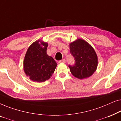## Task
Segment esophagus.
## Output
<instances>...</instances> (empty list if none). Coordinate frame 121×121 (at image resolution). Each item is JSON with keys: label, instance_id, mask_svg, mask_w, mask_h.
Returning a JSON list of instances; mask_svg holds the SVG:
<instances>
[{"label": "esophagus", "instance_id": "esophagus-1", "mask_svg": "<svg viewBox=\"0 0 121 121\" xmlns=\"http://www.w3.org/2000/svg\"><path fill=\"white\" fill-rule=\"evenodd\" d=\"M65 62H66L65 59H62V60H61L59 61L58 63H65Z\"/></svg>", "mask_w": 121, "mask_h": 121}]
</instances>
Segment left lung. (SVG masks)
Wrapping results in <instances>:
<instances>
[{"instance_id": "obj_1", "label": "left lung", "mask_w": 121, "mask_h": 121, "mask_svg": "<svg viewBox=\"0 0 121 121\" xmlns=\"http://www.w3.org/2000/svg\"><path fill=\"white\" fill-rule=\"evenodd\" d=\"M70 52L75 63L69 65L72 75L79 79L90 77L96 70L98 58L93 47L84 39H78L69 44Z\"/></svg>"}]
</instances>
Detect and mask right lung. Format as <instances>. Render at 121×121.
I'll return each mask as SVG.
<instances>
[{"label":"right lung","mask_w":121,"mask_h":121,"mask_svg":"<svg viewBox=\"0 0 121 121\" xmlns=\"http://www.w3.org/2000/svg\"><path fill=\"white\" fill-rule=\"evenodd\" d=\"M48 43L39 40L28 48L24 60V70L33 82H44L52 77L57 63L47 54Z\"/></svg>","instance_id":"1"}]
</instances>
